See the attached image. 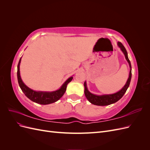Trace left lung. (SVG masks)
Segmentation results:
<instances>
[{
  "label": "left lung",
  "instance_id": "obj_1",
  "mask_svg": "<svg viewBox=\"0 0 150 150\" xmlns=\"http://www.w3.org/2000/svg\"><path fill=\"white\" fill-rule=\"evenodd\" d=\"M117 45L121 49L122 52H123L124 55L125 56V58L126 61H128L129 67H130V71H129V78L127 80V82L124 86V87L122 88L118 92H117L114 94H103V95H96L92 94L90 93L87 88V85H86V82L85 81L84 86V94L87 98L88 100L93 104L97 106H108L110 105V104H113L117 101H119L120 99L123 96V95L126 93V90L128 89L130 82L131 79V65L130 61L129 60V58L128 57V53H127L125 47H124L123 45H122L120 42H117Z\"/></svg>",
  "mask_w": 150,
  "mask_h": 150
}]
</instances>
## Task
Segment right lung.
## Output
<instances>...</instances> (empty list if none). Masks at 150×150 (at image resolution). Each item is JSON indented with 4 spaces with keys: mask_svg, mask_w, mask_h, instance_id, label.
<instances>
[{
    "mask_svg": "<svg viewBox=\"0 0 150 150\" xmlns=\"http://www.w3.org/2000/svg\"><path fill=\"white\" fill-rule=\"evenodd\" d=\"M21 61V58L19 61L17 65V80L19 85L22 92L24 93L25 96L28 97L32 101L35 102L40 104H49L54 102H56L59 99L66 91V88L67 84L70 83L72 81L73 77H70L68 78L65 83L62 85L60 89L52 92H46V91H35L33 89H30L28 87L21 79L20 75V63Z\"/></svg>",
    "mask_w": 150,
    "mask_h": 150,
    "instance_id": "obj_1",
    "label": "right lung"
}]
</instances>
